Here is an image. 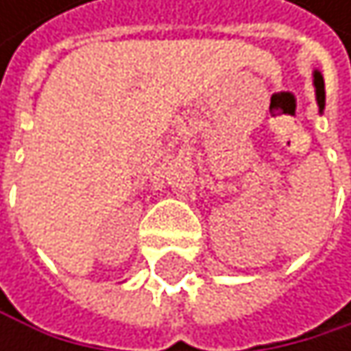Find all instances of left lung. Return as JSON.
Segmentation results:
<instances>
[{"instance_id":"8db88e82","label":"left lung","mask_w":351,"mask_h":351,"mask_svg":"<svg viewBox=\"0 0 351 351\" xmlns=\"http://www.w3.org/2000/svg\"><path fill=\"white\" fill-rule=\"evenodd\" d=\"M314 84H316V101H318V107L322 111L324 109V82H322V75L318 71L314 73Z\"/></svg>"}]
</instances>
